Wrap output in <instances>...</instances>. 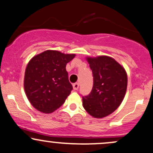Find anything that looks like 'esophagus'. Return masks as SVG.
I'll return each instance as SVG.
<instances>
[{"instance_id": "obj_1", "label": "esophagus", "mask_w": 153, "mask_h": 153, "mask_svg": "<svg viewBox=\"0 0 153 153\" xmlns=\"http://www.w3.org/2000/svg\"><path fill=\"white\" fill-rule=\"evenodd\" d=\"M73 86L74 90H78V88H79V83H74V84L73 85Z\"/></svg>"}]
</instances>
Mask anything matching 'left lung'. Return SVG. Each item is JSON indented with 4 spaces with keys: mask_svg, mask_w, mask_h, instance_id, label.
<instances>
[{
    "mask_svg": "<svg viewBox=\"0 0 153 153\" xmlns=\"http://www.w3.org/2000/svg\"><path fill=\"white\" fill-rule=\"evenodd\" d=\"M94 76L91 92L83 97V107L92 117L102 118L120 105L126 93L128 77L126 70L108 56L86 57Z\"/></svg>",
    "mask_w": 153,
    "mask_h": 153,
    "instance_id": "left-lung-1",
    "label": "left lung"
}]
</instances>
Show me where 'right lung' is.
Returning <instances> with one entry per match:
<instances>
[{"mask_svg":"<svg viewBox=\"0 0 153 153\" xmlns=\"http://www.w3.org/2000/svg\"><path fill=\"white\" fill-rule=\"evenodd\" d=\"M75 53L47 50L33 56L27 65L24 88L32 105L43 113H51L65 102L73 90L66 65Z\"/></svg>","mask_w":153,"mask_h":153,"instance_id":"obj_1","label":"right lung"}]
</instances>
